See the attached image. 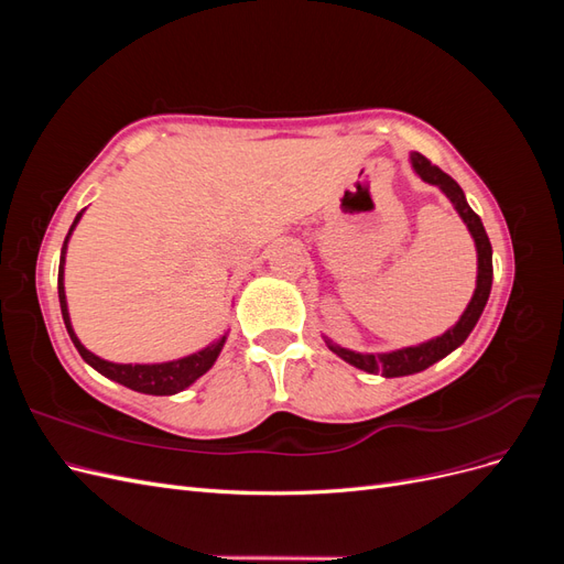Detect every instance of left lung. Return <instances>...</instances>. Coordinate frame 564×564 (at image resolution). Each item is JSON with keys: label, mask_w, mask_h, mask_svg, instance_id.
<instances>
[{"label": "left lung", "mask_w": 564, "mask_h": 564, "mask_svg": "<svg viewBox=\"0 0 564 564\" xmlns=\"http://www.w3.org/2000/svg\"><path fill=\"white\" fill-rule=\"evenodd\" d=\"M409 164H412L414 174L421 181L437 185L440 191L445 193V197L452 202V207L456 209L460 220L466 224L473 242H475V251H477V278H475V292L470 296V303L466 305L464 315L458 317L454 327H449L442 336L423 340V344H419V346H406V348L390 350V352H355V350H348L344 346L334 344L329 336H324V344H327V348L332 352H336L340 360L357 367V369H362L367 373L379 371L386 379L409 377V373H419L423 369H429L431 365L440 362L442 357H447L452 350H456L460 344H464L485 311L489 292H491V278H494L489 237L485 232L480 216H477L470 209V204L466 202V195H464V191H460V185L449 174H445L442 169H437L435 164L425 160L421 152H409Z\"/></svg>", "instance_id": "8db88e82"}]
</instances>
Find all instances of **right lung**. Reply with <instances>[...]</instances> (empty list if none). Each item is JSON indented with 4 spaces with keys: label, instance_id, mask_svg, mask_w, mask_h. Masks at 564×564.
<instances>
[{
    "label": "right lung",
    "instance_id": "obj_1",
    "mask_svg": "<svg viewBox=\"0 0 564 564\" xmlns=\"http://www.w3.org/2000/svg\"><path fill=\"white\" fill-rule=\"evenodd\" d=\"M84 209L75 216L70 230H67V237L63 242L61 249V265H58V301H61V313H63V322H65V329L70 334V340L75 344L77 352L82 355V360L87 362L89 367H94L98 373H104L106 379L115 381V383H122L135 392H145V395H176V392L185 390L187 386H193L202 373H207L214 362L218 360L220 350L226 346V338L228 332L224 336H218L216 340L207 348H202L197 352H191L185 357H178V360H169V362H152V365H122V362H110L104 360V357L94 355L91 350H87L82 346V340L77 338L75 329H73V322H70V313H67V299H65V253H67V242H70L73 230L77 228L79 218H82Z\"/></svg>",
    "mask_w": 564,
    "mask_h": 564
}]
</instances>
